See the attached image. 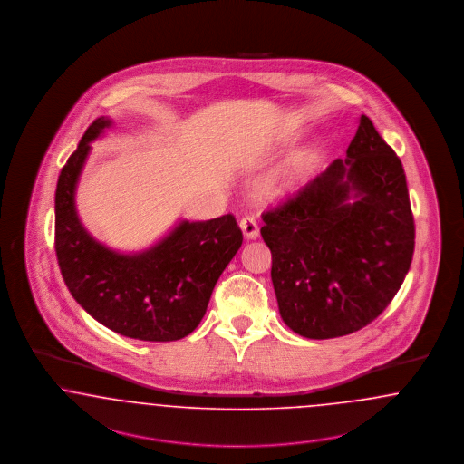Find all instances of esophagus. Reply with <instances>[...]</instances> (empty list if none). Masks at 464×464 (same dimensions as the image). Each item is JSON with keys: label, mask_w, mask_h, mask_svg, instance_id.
Wrapping results in <instances>:
<instances>
[{"label": "esophagus", "mask_w": 464, "mask_h": 464, "mask_svg": "<svg viewBox=\"0 0 464 464\" xmlns=\"http://www.w3.org/2000/svg\"><path fill=\"white\" fill-rule=\"evenodd\" d=\"M240 227H242L243 237L246 240H256L259 237V226L254 218H243L240 221Z\"/></svg>", "instance_id": "obj_1"}]
</instances>
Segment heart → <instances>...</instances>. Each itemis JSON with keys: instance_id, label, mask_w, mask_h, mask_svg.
<instances>
[{"instance_id": "b5f03b06", "label": "heart", "mask_w": 464, "mask_h": 464, "mask_svg": "<svg viewBox=\"0 0 464 464\" xmlns=\"http://www.w3.org/2000/svg\"><path fill=\"white\" fill-rule=\"evenodd\" d=\"M295 182L292 177L288 179H271L259 186V197L266 201H280L294 193Z\"/></svg>"}]
</instances>
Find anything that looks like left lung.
I'll return each instance as SVG.
<instances>
[{
  "instance_id": "1",
  "label": "left lung",
  "mask_w": 464,
  "mask_h": 464,
  "mask_svg": "<svg viewBox=\"0 0 464 464\" xmlns=\"http://www.w3.org/2000/svg\"><path fill=\"white\" fill-rule=\"evenodd\" d=\"M282 320L308 339L363 329L395 297L414 254L405 172L362 114L346 158L263 214Z\"/></svg>"
}]
</instances>
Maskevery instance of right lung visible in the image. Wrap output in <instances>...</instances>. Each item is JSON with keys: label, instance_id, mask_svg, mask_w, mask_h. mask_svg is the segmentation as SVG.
<instances>
[{"label": "right lung", "instance_id": "add662e5", "mask_svg": "<svg viewBox=\"0 0 464 464\" xmlns=\"http://www.w3.org/2000/svg\"><path fill=\"white\" fill-rule=\"evenodd\" d=\"M112 125L97 118L69 156L55 189V252L76 303L99 324L139 341H177L198 327L222 271L242 246L231 214L179 221L146 250L123 254L97 242L78 218L76 186L90 142Z\"/></svg>", "mask_w": 464, "mask_h": 464}]
</instances>
